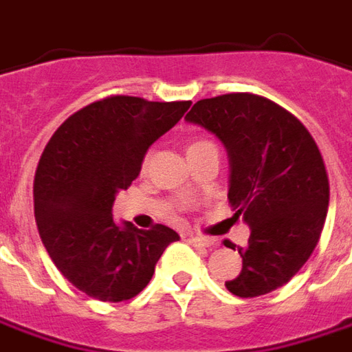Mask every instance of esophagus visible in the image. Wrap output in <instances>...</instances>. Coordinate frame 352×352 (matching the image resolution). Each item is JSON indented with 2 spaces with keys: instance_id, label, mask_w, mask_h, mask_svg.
I'll return each instance as SVG.
<instances>
[{
  "instance_id": "obj_1",
  "label": "esophagus",
  "mask_w": 352,
  "mask_h": 352,
  "mask_svg": "<svg viewBox=\"0 0 352 352\" xmlns=\"http://www.w3.org/2000/svg\"><path fill=\"white\" fill-rule=\"evenodd\" d=\"M190 244L192 245H198V248H217V240L215 238H201V236H192L190 238Z\"/></svg>"
}]
</instances>
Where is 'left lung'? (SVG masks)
Here are the masks:
<instances>
[{
    "label": "left lung",
    "instance_id": "obj_1",
    "mask_svg": "<svg viewBox=\"0 0 352 352\" xmlns=\"http://www.w3.org/2000/svg\"><path fill=\"white\" fill-rule=\"evenodd\" d=\"M184 120L227 148L228 201L252 228L238 248L242 270L225 286L238 297L278 289L311 257L326 221L330 184L316 142L296 116L252 93L198 100Z\"/></svg>",
    "mask_w": 352,
    "mask_h": 352
}]
</instances>
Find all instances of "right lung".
I'll use <instances>...</instances> for the list:
<instances>
[{"mask_svg": "<svg viewBox=\"0 0 352 352\" xmlns=\"http://www.w3.org/2000/svg\"><path fill=\"white\" fill-rule=\"evenodd\" d=\"M190 100L108 97L82 108L47 142L34 181L41 242L56 269L100 301H125L148 286L173 228L116 223L112 206L141 173L154 142L184 116Z\"/></svg>", "mask_w": 352, "mask_h": 352, "instance_id": "obj_1", "label": "right lung"}]
</instances>
